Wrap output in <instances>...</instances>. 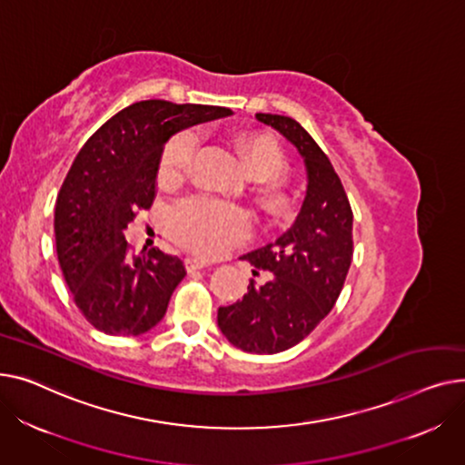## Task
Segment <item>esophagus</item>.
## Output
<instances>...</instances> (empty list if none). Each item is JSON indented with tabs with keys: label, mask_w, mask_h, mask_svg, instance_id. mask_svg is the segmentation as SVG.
<instances>
[{
	"label": "esophagus",
	"mask_w": 465,
	"mask_h": 465,
	"mask_svg": "<svg viewBox=\"0 0 465 465\" xmlns=\"http://www.w3.org/2000/svg\"><path fill=\"white\" fill-rule=\"evenodd\" d=\"M206 266H210L206 261H203V259H197V257H187L185 259V268H187V272H193V270H201V268H206Z\"/></svg>",
	"instance_id": "esophagus-1"
}]
</instances>
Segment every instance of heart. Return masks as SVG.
I'll list each match as a JSON object with an SVG mask.
<instances>
[{
    "label": "heart",
    "instance_id": "b5f03b06",
    "mask_svg": "<svg viewBox=\"0 0 465 465\" xmlns=\"http://www.w3.org/2000/svg\"><path fill=\"white\" fill-rule=\"evenodd\" d=\"M199 139L195 131H180L165 144L159 159V180L182 182L197 155ZM236 152L245 171L253 180L276 182L285 174L287 159L282 146L264 134H242ZM270 213H278L280 203L274 195L262 201ZM167 229L174 242L203 257H220L252 232V215L238 204L204 195L185 197L174 203L167 213Z\"/></svg>",
    "mask_w": 465,
    "mask_h": 465
}]
</instances>
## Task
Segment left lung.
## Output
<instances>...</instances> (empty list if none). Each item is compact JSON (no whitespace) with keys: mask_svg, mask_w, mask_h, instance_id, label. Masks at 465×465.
<instances>
[{"mask_svg":"<svg viewBox=\"0 0 465 465\" xmlns=\"http://www.w3.org/2000/svg\"><path fill=\"white\" fill-rule=\"evenodd\" d=\"M255 118L304 157L308 191L292 227L242 257L274 276L264 285L252 280L240 302L217 310V324L238 349L274 354L302 341L334 308L352 259V210L331 159L302 125L278 114Z\"/></svg>","mask_w":465,"mask_h":465,"instance_id":"obj_1","label":"left lung"}]
</instances>
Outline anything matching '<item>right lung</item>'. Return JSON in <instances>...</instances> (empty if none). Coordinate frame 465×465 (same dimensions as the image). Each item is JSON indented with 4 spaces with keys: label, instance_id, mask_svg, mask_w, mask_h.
<instances>
[{
    "label": "right lung",
    "instance_id": "1",
    "mask_svg": "<svg viewBox=\"0 0 465 465\" xmlns=\"http://www.w3.org/2000/svg\"><path fill=\"white\" fill-rule=\"evenodd\" d=\"M231 114L225 106L139 101L104 122L80 148L56 199L54 234L65 283L94 329L139 336L165 315L185 266L159 248L133 255L124 229L153 204L169 136Z\"/></svg>",
    "mask_w": 465,
    "mask_h": 465
}]
</instances>
